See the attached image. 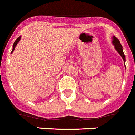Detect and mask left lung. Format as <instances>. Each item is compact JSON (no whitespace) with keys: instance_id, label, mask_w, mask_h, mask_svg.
I'll use <instances>...</instances> for the list:
<instances>
[{"instance_id":"1","label":"left lung","mask_w":135,"mask_h":135,"mask_svg":"<svg viewBox=\"0 0 135 135\" xmlns=\"http://www.w3.org/2000/svg\"><path fill=\"white\" fill-rule=\"evenodd\" d=\"M112 44L114 46V48L115 50H117V52L120 54L122 59H123V61L125 62L126 61V57H125V55H124V53H123V47L122 45H121V43H120L119 41L115 37V36H113L112 37Z\"/></svg>"}]
</instances>
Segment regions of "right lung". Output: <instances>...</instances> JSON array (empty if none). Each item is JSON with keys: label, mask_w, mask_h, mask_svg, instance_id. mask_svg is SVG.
Returning <instances> with one entry per match:
<instances>
[{"label": "right lung", "mask_w": 135, "mask_h": 135, "mask_svg": "<svg viewBox=\"0 0 135 135\" xmlns=\"http://www.w3.org/2000/svg\"><path fill=\"white\" fill-rule=\"evenodd\" d=\"M21 38V36H19V37L17 39H16L15 41V42H14V44H13V49H12V52H11V54H12V52H13L14 51V50H15L16 46V45H17V44H18V42H19V41H20Z\"/></svg>", "instance_id": "1"}]
</instances>
